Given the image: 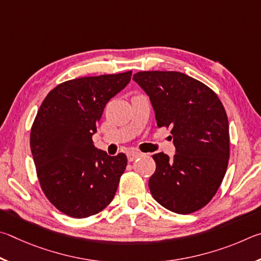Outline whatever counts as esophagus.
<instances>
[{"mask_svg":"<svg viewBox=\"0 0 261 261\" xmlns=\"http://www.w3.org/2000/svg\"><path fill=\"white\" fill-rule=\"evenodd\" d=\"M139 157H142V153L140 151H136V150H130V151L127 152V158H128V162H133L135 161L136 158Z\"/></svg>","mask_w":261,"mask_h":261,"instance_id":"34e87169","label":"esophagus"}]
</instances>
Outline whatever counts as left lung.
<instances>
[{"mask_svg":"<svg viewBox=\"0 0 261 261\" xmlns=\"http://www.w3.org/2000/svg\"><path fill=\"white\" fill-rule=\"evenodd\" d=\"M133 80L149 96L158 127H171L175 154H153L152 197L170 211L193 213L216 195L229 159V123L212 89L175 71H143Z\"/></svg>","mask_w":261,"mask_h":261,"instance_id":"obj_1","label":"left lung"}]
</instances>
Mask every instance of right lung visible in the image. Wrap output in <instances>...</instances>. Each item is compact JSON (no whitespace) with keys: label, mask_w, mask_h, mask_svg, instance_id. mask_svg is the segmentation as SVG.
Returning <instances> with one entry per match:
<instances>
[{"label":"right lung","mask_w":261,"mask_h":261,"mask_svg":"<svg viewBox=\"0 0 261 261\" xmlns=\"http://www.w3.org/2000/svg\"><path fill=\"white\" fill-rule=\"evenodd\" d=\"M132 71L63 82L41 104L31 130L41 188L55 207L82 219L111 203L127 166L93 143L107 103L129 84Z\"/></svg>","instance_id":"obj_1"}]
</instances>
